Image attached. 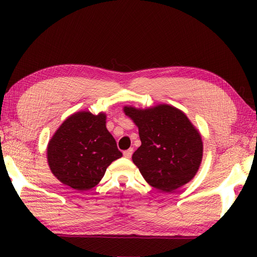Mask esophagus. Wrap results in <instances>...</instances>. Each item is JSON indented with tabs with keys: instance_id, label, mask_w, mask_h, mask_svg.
Returning a JSON list of instances; mask_svg holds the SVG:
<instances>
[{
	"instance_id": "obj_1",
	"label": "esophagus",
	"mask_w": 257,
	"mask_h": 257,
	"mask_svg": "<svg viewBox=\"0 0 257 257\" xmlns=\"http://www.w3.org/2000/svg\"><path fill=\"white\" fill-rule=\"evenodd\" d=\"M133 153H134V150L133 149H129V150L123 152V156H124V158H127V159H130V158H132Z\"/></svg>"
}]
</instances>
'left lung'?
Instances as JSON below:
<instances>
[{"instance_id":"1","label":"left lung","mask_w":257,"mask_h":257,"mask_svg":"<svg viewBox=\"0 0 257 257\" xmlns=\"http://www.w3.org/2000/svg\"><path fill=\"white\" fill-rule=\"evenodd\" d=\"M123 112L138 127L142 145L133 162L152 187L170 193L196 175L203 159L202 136L187 115L169 104Z\"/></svg>"}]
</instances>
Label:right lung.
<instances>
[{
    "instance_id": "obj_1",
    "label": "right lung",
    "mask_w": 257,
    "mask_h": 257,
    "mask_svg": "<svg viewBox=\"0 0 257 257\" xmlns=\"http://www.w3.org/2000/svg\"><path fill=\"white\" fill-rule=\"evenodd\" d=\"M47 162L56 179L78 191L102 180L106 168L122 153L106 129V114L79 111L69 115L47 145Z\"/></svg>"
}]
</instances>
